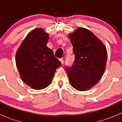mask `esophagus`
<instances>
[{"label": "esophagus", "instance_id": "obj_1", "mask_svg": "<svg viewBox=\"0 0 122 122\" xmlns=\"http://www.w3.org/2000/svg\"><path fill=\"white\" fill-rule=\"evenodd\" d=\"M59 60H60V62H61V63H62V65L64 63V60H63V59H59Z\"/></svg>", "mask_w": 122, "mask_h": 122}]
</instances>
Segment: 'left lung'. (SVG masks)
<instances>
[{"mask_svg":"<svg viewBox=\"0 0 122 122\" xmlns=\"http://www.w3.org/2000/svg\"><path fill=\"white\" fill-rule=\"evenodd\" d=\"M69 36L75 55L72 66L66 67L69 83L76 90H88L98 83L105 71L106 47L92 32L83 27Z\"/></svg>","mask_w":122,"mask_h":122,"instance_id":"8db88e82","label":"left lung"}]
</instances>
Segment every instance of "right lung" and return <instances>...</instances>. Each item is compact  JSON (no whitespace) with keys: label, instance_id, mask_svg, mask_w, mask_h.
Returning <instances> with one entry per match:
<instances>
[{"label":"right lung","instance_id":"add662e5","mask_svg":"<svg viewBox=\"0 0 122 122\" xmlns=\"http://www.w3.org/2000/svg\"><path fill=\"white\" fill-rule=\"evenodd\" d=\"M49 35L42 29L31 31L17 50L15 62L21 79L36 90L51 84L56 69L61 62L54 57L53 50L47 47Z\"/></svg>","mask_w":122,"mask_h":122}]
</instances>
